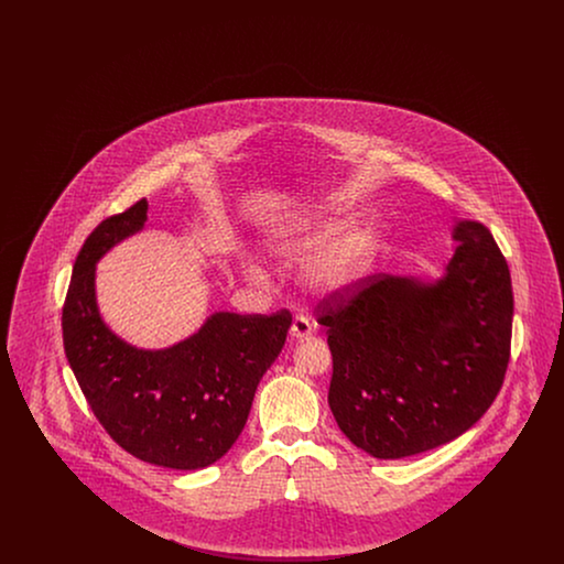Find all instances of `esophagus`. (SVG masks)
Instances as JSON below:
<instances>
[{
    "label": "esophagus",
    "mask_w": 564,
    "mask_h": 564,
    "mask_svg": "<svg viewBox=\"0 0 564 564\" xmlns=\"http://www.w3.org/2000/svg\"><path fill=\"white\" fill-rule=\"evenodd\" d=\"M315 329H317V325L311 322L308 317L297 315L292 322V327H290V336H292V340H306L315 334Z\"/></svg>",
    "instance_id": "34e87169"
}]
</instances>
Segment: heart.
<instances>
[{
	"label": "heart",
	"instance_id": "obj_1",
	"mask_svg": "<svg viewBox=\"0 0 564 564\" xmlns=\"http://www.w3.org/2000/svg\"><path fill=\"white\" fill-rule=\"evenodd\" d=\"M352 217L329 214L297 226L272 245V253L304 269L306 285L323 295H349L361 290L376 272L382 251V230L364 224L349 230ZM242 272L251 281H267L269 272L256 260H245Z\"/></svg>",
	"mask_w": 564,
	"mask_h": 564
}]
</instances>
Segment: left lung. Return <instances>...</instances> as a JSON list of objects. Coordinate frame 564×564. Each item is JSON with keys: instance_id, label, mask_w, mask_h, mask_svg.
<instances>
[{"instance_id": "left-lung-1", "label": "left lung", "mask_w": 564, "mask_h": 564, "mask_svg": "<svg viewBox=\"0 0 564 564\" xmlns=\"http://www.w3.org/2000/svg\"><path fill=\"white\" fill-rule=\"evenodd\" d=\"M440 276L375 274L332 295L319 323L334 359L327 403L340 431L375 458L437 448L482 419L510 361L513 295L490 230L455 219Z\"/></svg>"}]
</instances>
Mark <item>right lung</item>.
Here are the masks:
<instances>
[{"instance_id":"obj_1","label":"right lung","mask_w":564,"mask_h":564,"mask_svg":"<svg viewBox=\"0 0 564 564\" xmlns=\"http://www.w3.org/2000/svg\"><path fill=\"white\" fill-rule=\"evenodd\" d=\"M145 219L143 198L82 245L63 306L65 355L95 416L127 453L169 469H203L239 440L292 317L217 311L166 349L127 343L99 311L97 264Z\"/></svg>"}]
</instances>
